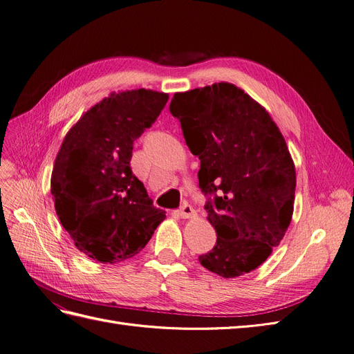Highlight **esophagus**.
Segmentation results:
<instances>
[{
	"label": "esophagus",
	"mask_w": 354,
	"mask_h": 354,
	"mask_svg": "<svg viewBox=\"0 0 354 354\" xmlns=\"http://www.w3.org/2000/svg\"><path fill=\"white\" fill-rule=\"evenodd\" d=\"M178 216L182 217V218H189V217H194L195 216V210L189 205V204H184L182 205L179 210H178Z\"/></svg>",
	"instance_id": "34e87169"
}]
</instances>
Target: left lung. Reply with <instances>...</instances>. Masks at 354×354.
I'll use <instances>...</instances> for the list:
<instances>
[{
    "label": "left lung",
    "mask_w": 354,
    "mask_h": 354,
    "mask_svg": "<svg viewBox=\"0 0 354 354\" xmlns=\"http://www.w3.org/2000/svg\"><path fill=\"white\" fill-rule=\"evenodd\" d=\"M169 109L201 160V191L213 195L205 210L217 242L200 263L220 277L243 276L292 221L296 170L284 137L266 108L225 82L175 93Z\"/></svg>",
    "instance_id": "1"
}]
</instances>
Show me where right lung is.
I'll return each instance as SVG.
<instances>
[{
  "mask_svg": "<svg viewBox=\"0 0 354 354\" xmlns=\"http://www.w3.org/2000/svg\"><path fill=\"white\" fill-rule=\"evenodd\" d=\"M167 99L146 88L113 91L71 127L57 154L50 176L57 216L77 250L102 264L138 254L166 217L129 162L134 141Z\"/></svg>",
  "mask_w": 354,
  "mask_h": 354,
  "instance_id": "1",
  "label": "right lung"
}]
</instances>
